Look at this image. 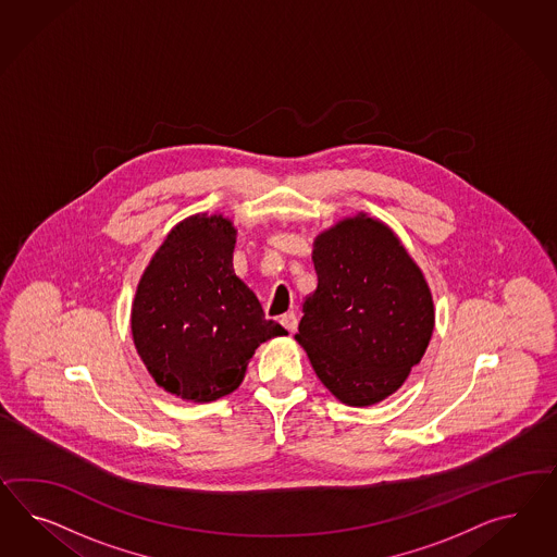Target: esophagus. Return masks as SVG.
<instances>
[{
  "instance_id": "esophagus-1",
  "label": "esophagus",
  "mask_w": 557,
  "mask_h": 557,
  "mask_svg": "<svg viewBox=\"0 0 557 557\" xmlns=\"http://www.w3.org/2000/svg\"><path fill=\"white\" fill-rule=\"evenodd\" d=\"M282 326L286 329L287 333H296V329H298V317L294 314V312H286L282 319Z\"/></svg>"
}]
</instances>
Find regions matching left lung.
I'll list each match as a JSON object with an SVG mask.
<instances>
[{
    "label": "left lung",
    "mask_w": 557,
    "mask_h": 557,
    "mask_svg": "<svg viewBox=\"0 0 557 557\" xmlns=\"http://www.w3.org/2000/svg\"><path fill=\"white\" fill-rule=\"evenodd\" d=\"M312 261L319 286L304 300L296 341L343 405H377L429 347L426 280L394 231L363 212L317 236Z\"/></svg>",
    "instance_id": "1"
}]
</instances>
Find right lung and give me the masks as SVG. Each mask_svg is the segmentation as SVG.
<instances>
[{"label": "right lung", "instance_id": "add662e5", "mask_svg": "<svg viewBox=\"0 0 557 557\" xmlns=\"http://www.w3.org/2000/svg\"><path fill=\"white\" fill-rule=\"evenodd\" d=\"M236 228L196 214L171 228L136 287L131 329L157 386L191 403L235 392L255 349L287 331L265 321L233 270Z\"/></svg>", "mask_w": 557, "mask_h": 557}]
</instances>
